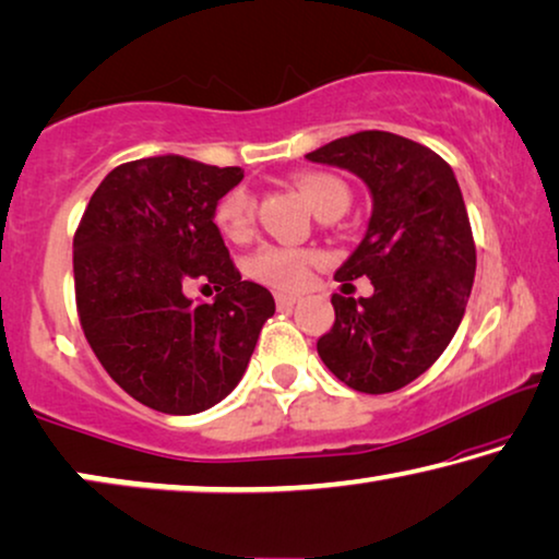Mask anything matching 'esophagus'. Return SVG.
<instances>
[{
	"label": "esophagus",
	"mask_w": 559,
	"mask_h": 559,
	"mask_svg": "<svg viewBox=\"0 0 559 559\" xmlns=\"http://www.w3.org/2000/svg\"><path fill=\"white\" fill-rule=\"evenodd\" d=\"M274 299H277V307H280V310H289V307H295V302H297V295H285V293H280L277 297H274Z\"/></svg>",
	"instance_id": "obj_1"
}]
</instances>
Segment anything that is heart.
<instances>
[{
	"label": "heart",
	"mask_w": 559,
	"mask_h": 559,
	"mask_svg": "<svg viewBox=\"0 0 559 559\" xmlns=\"http://www.w3.org/2000/svg\"><path fill=\"white\" fill-rule=\"evenodd\" d=\"M295 183L318 216L330 212V209H347V201H350L347 186L330 174H299ZM214 222L224 237L234 241L249 237L254 224L252 193L247 189L226 191L214 209ZM310 262L312 254L302 252V249L262 247L252 257V262H249V270H252L257 280L266 282V285L299 287L307 280V266H310Z\"/></svg>",
	"instance_id": "1"
}]
</instances>
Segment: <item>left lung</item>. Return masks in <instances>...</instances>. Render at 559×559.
<instances>
[{
	"mask_svg": "<svg viewBox=\"0 0 559 559\" xmlns=\"http://www.w3.org/2000/svg\"><path fill=\"white\" fill-rule=\"evenodd\" d=\"M305 158L355 174L373 199L366 237L335 272L343 287L368 277L373 295H333L320 358L353 391H399L447 350L472 295L476 247L456 176L439 153L385 131L345 135Z\"/></svg>",
	"mask_w": 559,
	"mask_h": 559,
	"instance_id": "8db88e82",
	"label": "left lung"
}]
</instances>
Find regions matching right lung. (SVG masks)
I'll list each match as a JSON object with an SVG mask.
<instances>
[{"label": "right lung", "mask_w": 559, "mask_h": 559, "mask_svg": "<svg viewBox=\"0 0 559 559\" xmlns=\"http://www.w3.org/2000/svg\"><path fill=\"white\" fill-rule=\"evenodd\" d=\"M245 171L151 156L105 176L72 241L80 325L108 376L160 414L191 416L245 376L274 297L241 280L214 209ZM214 284V304L182 295Z\"/></svg>", "instance_id": "1"}]
</instances>
